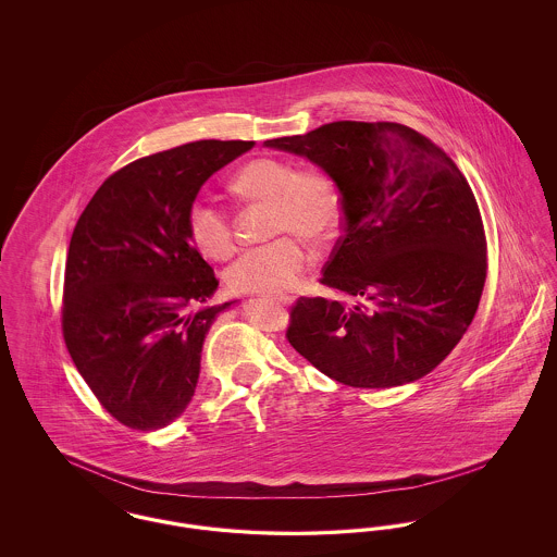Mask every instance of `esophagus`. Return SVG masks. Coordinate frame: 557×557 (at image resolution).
<instances>
[{
    "instance_id": "34e87169",
    "label": "esophagus",
    "mask_w": 557,
    "mask_h": 557,
    "mask_svg": "<svg viewBox=\"0 0 557 557\" xmlns=\"http://www.w3.org/2000/svg\"><path fill=\"white\" fill-rule=\"evenodd\" d=\"M273 302H277V305H288L292 302V296H275V298H271Z\"/></svg>"
}]
</instances>
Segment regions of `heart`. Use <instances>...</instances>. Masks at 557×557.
I'll list each match as a JSON object with an SVG mask.
<instances>
[{
  "label": "heart",
  "mask_w": 557,
  "mask_h": 557,
  "mask_svg": "<svg viewBox=\"0 0 557 557\" xmlns=\"http://www.w3.org/2000/svg\"><path fill=\"white\" fill-rule=\"evenodd\" d=\"M230 187L248 202H269L267 232L284 236L244 250L225 271L227 286L265 296L290 290L309 261L296 238L319 246L334 236L341 223L343 207L334 180L315 164L296 166L286 159H257L239 169ZM186 227L191 244L205 257L225 259L232 252L230 219L211 202H191Z\"/></svg>",
  "instance_id": "1"
}]
</instances>
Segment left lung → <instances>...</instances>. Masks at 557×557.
I'll use <instances>...</instances> for the list:
<instances>
[{"instance_id": "8db88e82", "label": "left lung", "mask_w": 557, "mask_h": 557, "mask_svg": "<svg viewBox=\"0 0 557 557\" xmlns=\"http://www.w3.org/2000/svg\"><path fill=\"white\" fill-rule=\"evenodd\" d=\"M307 157L341 189L343 236L321 284L338 300L300 296L286 338L327 377L391 388L434 370L476 315L486 236L457 164L400 123L336 121L267 139Z\"/></svg>"}]
</instances>
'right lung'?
Wrapping results in <instances>:
<instances>
[{
  "label": "right lung",
  "instance_id": "right-lung-1",
  "mask_svg": "<svg viewBox=\"0 0 557 557\" xmlns=\"http://www.w3.org/2000/svg\"><path fill=\"white\" fill-rule=\"evenodd\" d=\"M255 141L202 139L112 173L75 225L62 292V334L108 413L150 432L186 411L214 318L219 280L187 236L186 212L214 171Z\"/></svg>",
  "mask_w": 557,
  "mask_h": 557
}]
</instances>
